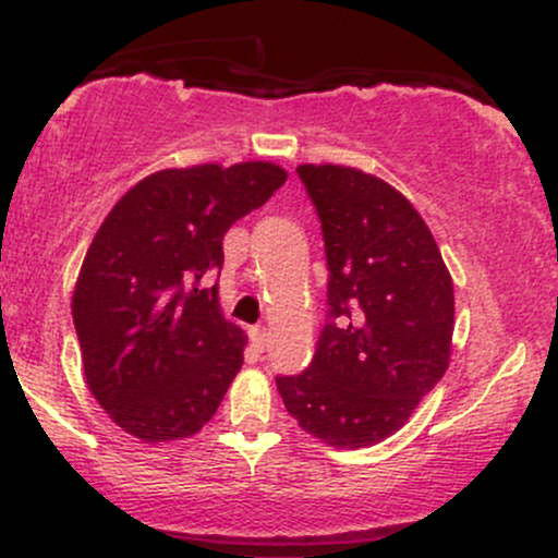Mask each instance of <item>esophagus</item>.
I'll return each instance as SVG.
<instances>
[{"instance_id":"esophagus-1","label":"esophagus","mask_w":558,"mask_h":558,"mask_svg":"<svg viewBox=\"0 0 558 558\" xmlns=\"http://www.w3.org/2000/svg\"><path fill=\"white\" fill-rule=\"evenodd\" d=\"M267 336H270V332H267V328H262V325H257V328L248 330V338H252V345H254V349H257V351H265Z\"/></svg>"}]
</instances>
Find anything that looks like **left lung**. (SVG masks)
<instances>
[{
	"label": "left lung",
	"instance_id": "obj_1",
	"mask_svg": "<svg viewBox=\"0 0 558 558\" xmlns=\"http://www.w3.org/2000/svg\"><path fill=\"white\" fill-rule=\"evenodd\" d=\"M323 222L330 323L315 360L278 390L301 430L364 448L407 425L451 360L453 280L401 191L345 165H299Z\"/></svg>",
	"mask_w": 558,
	"mask_h": 558
}]
</instances>
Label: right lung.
<instances>
[{"label": "right lung", "mask_w": 558, "mask_h": 558, "mask_svg": "<svg viewBox=\"0 0 558 558\" xmlns=\"http://www.w3.org/2000/svg\"><path fill=\"white\" fill-rule=\"evenodd\" d=\"M288 172L275 162L168 168L141 178L96 230L73 288L83 377L144 444L191 438L215 417L246 336L222 315V235Z\"/></svg>", "instance_id": "1"}]
</instances>
